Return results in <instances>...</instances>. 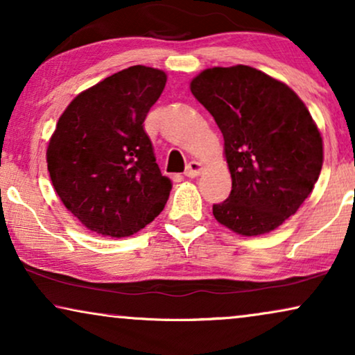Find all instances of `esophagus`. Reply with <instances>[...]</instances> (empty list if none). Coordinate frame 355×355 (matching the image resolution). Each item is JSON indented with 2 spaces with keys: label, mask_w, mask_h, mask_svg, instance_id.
Here are the masks:
<instances>
[{
  "label": "esophagus",
  "mask_w": 355,
  "mask_h": 355,
  "mask_svg": "<svg viewBox=\"0 0 355 355\" xmlns=\"http://www.w3.org/2000/svg\"><path fill=\"white\" fill-rule=\"evenodd\" d=\"M202 164L198 162H191L186 166V171H184V174H186L187 178H197L198 174L202 173Z\"/></svg>",
  "instance_id": "esophagus-1"
}]
</instances>
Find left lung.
Wrapping results in <instances>:
<instances>
[{
	"label": "left lung",
	"mask_w": 355,
	"mask_h": 355,
	"mask_svg": "<svg viewBox=\"0 0 355 355\" xmlns=\"http://www.w3.org/2000/svg\"><path fill=\"white\" fill-rule=\"evenodd\" d=\"M191 92L221 130L232 179L213 215L242 236L276 230L322 171L323 140L307 106L283 82L242 64L205 69Z\"/></svg>",
	"instance_id": "left-lung-1"
}]
</instances>
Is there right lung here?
I'll return each instance as SVG.
<instances>
[{
	"mask_svg": "<svg viewBox=\"0 0 355 355\" xmlns=\"http://www.w3.org/2000/svg\"><path fill=\"white\" fill-rule=\"evenodd\" d=\"M164 85L163 71L130 66L77 95L58 121L46 150L53 187L96 234H134L166 205L171 181L144 130Z\"/></svg>",
	"mask_w": 355,
	"mask_h": 355,
	"instance_id": "obj_1",
	"label": "right lung"
}]
</instances>
